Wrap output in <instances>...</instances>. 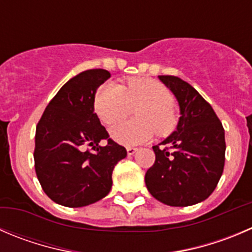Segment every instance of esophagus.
Masks as SVG:
<instances>
[{"mask_svg":"<svg viewBox=\"0 0 252 252\" xmlns=\"http://www.w3.org/2000/svg\"><path fill=\"white\" fill-rule=\"evenodd\" d=\"M136 150H138V149H136V148H133V146H128V148H126V153H128V155H129V156L134 155V154L136 153Z\"/></svg>","mask_w":252,"mask_h":252,"instance_id":"esophagus-1","label":"esophagus"}]
</instances>
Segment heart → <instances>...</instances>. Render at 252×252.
<instances>
[{
    "instance_id": "b5f03b06",
    "label": "heart",
    "mask_w": 252,
    "mask_h": 252,
    "mask_svg": "<svg viewBox=\"0 0 252 252\" xmlns=\"http://www.w3.org/2000/svg\"><path fill=\"white\" fill-rule=\"evenodd\" d=\"M173 94L167 87L150 79H131L126 86L108 82L98 90L94 108L102 122L113 124L135 109L136 121L121 122L111 128V136L123 145L146 143L155 129L166 134L175 126Z\"/></svg>"
}]
</instances>
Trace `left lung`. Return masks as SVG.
Segmentation results:
<instances>
[{
	"mask_svg": "<svg viewBox=\"0 0 252 252\" xmlns=\"http://www.w3.org/2000/svg\"><path fill=\"white\" fill-rule=\"evenodd\" d=\"M158 79L175 94L181 117L176 130L153 146L155 162L145 173L146 187L163 204L193 206L213 193L221 177L224 128L211 104L188 82L170 75Z\"/></svg>",
	"mask_w": 252,
	"mask_h": 252,
	"instance_id": "left-lung-1",
	"label": "left lung"
}]
</instances>
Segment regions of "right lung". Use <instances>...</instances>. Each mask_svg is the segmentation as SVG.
<instances>
[{
  "label": "right lung",
  "mask_w": 252,
  "mask_h": 252,
  "mask_svg": "<svg viewBox=\"0 0 252 252\" xmlns=\"http://www.w3.org/2000/svg\"><path fill=\"white\" fill-rule=\"evenodd\" d=\"M109 77L103 69L74 76L49 102L38 122L36 177L46 196L61 206L77 208L106 197L114 166L126 156V148L109 138L94 113L97 89ZM101 140H107L106 147L99 145Z\"/></svg>",
  "instance_id": "right-lung-1"
}]
</instances>
